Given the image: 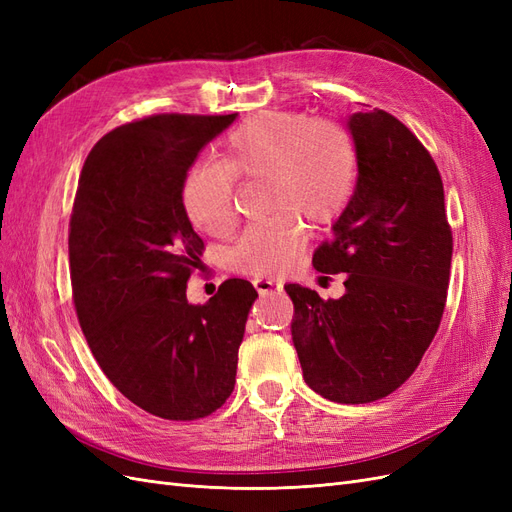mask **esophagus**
I'll use <instances>...</instances> for the list:
<instances>
[{"instance_id": "34e87169", "label": "esophagus", "mask_w": 512, "mask_h": 512, "mask_svg": "<svg viewBox=\"0 0 512 512\" xmlns=\"http://www.w3.org/2000/svg\"><path fill=\"white\" fill-rule=\"evenodd\" d=\"M254 288L258 290V294H273V292H282V282L269 280V277H256L252 282Z\"/></svg>"}]
</instances>
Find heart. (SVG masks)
Masks as SVG:
<instances>
[{"instance_id":"obj_1","label":"heart","mask_w":512,"mask_h":512,"mask_svg":"<svg viewBox=\"0 0 512 512\" xmlns=\"http://www.w3.org/2000/svg\"><path fill=\"white\" fill-rule=\"evenodd\" d=\"M359 151L352 134L331 119L267 111L232 130L220 151V166L198 164L181 185V205L190 224L209 237L232 226V181L265 179L269 220L254 224L228 254L230 269L254 277L288 271L305 241V224L320 228L348 207Z\"/></svg>"}]
</instances>
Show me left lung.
Returning a JSON list of instances; mask_svg holds the SVG:
<instances>
[{
  "instance_id": "8db88e82",
  "label": "left lung",
  "mask_w": 512,
  "mask_h": 512,
  "mask_svg": "<svg viewBox=\"0 0 512 512\" xmlns=\"http://www.w3.org/2000/svg\"><path fill=\"white\" fill-rule=\"evenodd\" d=\"M348 130L359 151L356 188L312 260L320 273H346L344 297L284 288L309 389L369 404L412 376L440 327L453 235L438 166L404 123L374 108L350 115Z\"/></svg>"
}]
</instances>
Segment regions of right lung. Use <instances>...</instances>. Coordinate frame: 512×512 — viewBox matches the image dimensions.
I'll return each instance as SVG.
<instances>
[{
    "label": "right lung",
    "instance_id": "add662e5",
    "mask_svg": "<svg viewBox=\"0 0 512 512\" xmlns=\"http://www.w3.org/2000/svg\"><path fill=\"white\" fill-rule=\"evenodd\" d=\"M232 115H153L108 132L83 164L70 218L76 316L121 395L168 421H194L235 389L258 292L226 280L205 305L185 288L205 243L181 205L196 156Z\"/></svg>",
    "mask_w": 512,
    "mask_h": 512
}]
</instances>
